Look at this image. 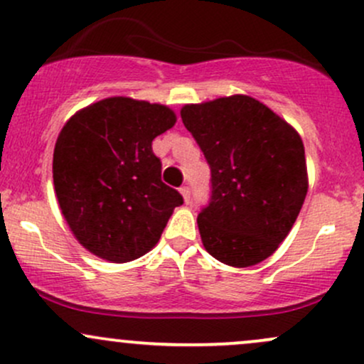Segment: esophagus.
Masks as SVG:
<instances>
[{"instance_id": "obj_1", "label": "esophagus", "mask_w": 364, "mask_h": 364, "mask_svg": "<svg viewBox=\"0 0 364 364\" xmlns=\"http://www.w3.org/2000/svg\"><path fill=\"white\" fill-rule=\"evenodd\" d=\"M179 193L183 195V200H185V203H190V188H188V186L179 188Z\"/></svg>"}]
</instances>
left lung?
<instances>
[{"label":"left lung","instance_id":"1","mask_svg":"<svg viewBox=\"0 0 364 364\" xmlns=\"http://www.w3.org/2000/svg\"><path fill=\"white\" fill-rule=\"evenodd\" d=\"M212 173L198 214L205 250L231 267L269 258L289 235L308 191L299 133L265 104L236 94L181 107Z\"/></svg>","mask_w":364,"mask_h":364}]
</instances>
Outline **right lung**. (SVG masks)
<instances>
[{
    "instance_id": "1",
    "label": "right lung",
    "mask_w": 364,
    "mask_h": 364,
    "mask_svg": "<svg viewBox=\"0 0 364 364\" xmlns=\"http://www.w3.org/2000/svg\"><path fill=\"white\" fill-rule=\"evenodd\" d=\"M173 109L107 97L77 111L58 135L53 179L61 214L83 248L112 263L140 258L161 240L183 196L161 179L152 140Z\"/></svg>"
}]
</instances>
